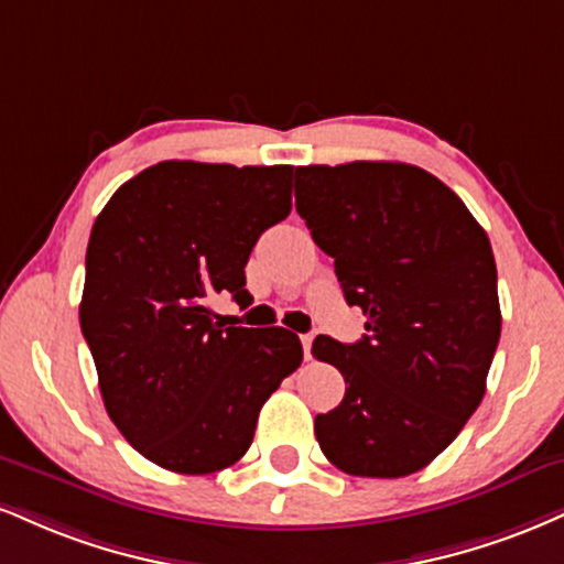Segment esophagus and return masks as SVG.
I'll return each mask as SVG.
<instances>
[{"label": "esophagus", "mask_w": 564, "mask_h": 564, "mask_svg": "<svg viewBox=\"0 0 564 564\" xmlns=\"http://www.w3.org/2000/svg\"><path fill=\"white\" fill-rule=\"evenodd\" d=\"M302 349H304V359L312 357V334L302 336Z\"/></svg>", "instance_id": "34e87169"}]
</instances>
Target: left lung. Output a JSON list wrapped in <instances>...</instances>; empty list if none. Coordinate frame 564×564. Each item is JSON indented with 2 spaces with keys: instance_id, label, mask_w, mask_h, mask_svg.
<instances>
[{
  "instance_id": "1",
  "label": "left lung",
  "mask_w": 564,
  "mask_h": 564,
  "mask_svg": "<svg viewBox=\"0 0 564 564\" xmlns=\"http://www.w3.org/2000/svg\"><path fill=\"white\" fill-rule=\"evenodd\" d=\"M296 213L368 315L357 344L317 336L312 355L347 393L315 417L338 470L402 478L465 429L501 334L486 230L436 175L404 162L296 167Z\"/></svg>"
}]
</instances>
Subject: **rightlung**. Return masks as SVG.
<instances>
[{
    "mask_svg": "<svg viewBox=\"0 0 564 564\" xmlns=\"http://www.w3.org/2000/svg\"><path fill=\"white\" fill-rule=\"evenodd\" d=\"M291 165L167 160L126 181L94 220L80 330L107 415L154 465L207 476L239 463L257 417L302 365L300 336L213 321L249 304L260 236L291 213Z\"/></svg>",
    "mask_w": 564,
    "mask_h": 564,
    "instance_id": "obj_1",
    "label": "right lung"
}]
</instances>
